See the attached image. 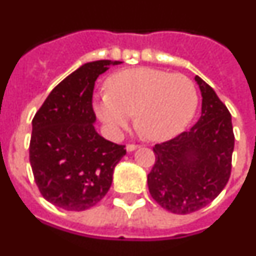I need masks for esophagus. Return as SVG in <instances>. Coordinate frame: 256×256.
<instances>
[{
  "mask_svg": "<svg viewBox=\"0 0 256 256\" xmlns=\"http://www.w3.org/2000/svg\"><path fill=\"white\" fill-rule=\"evenodd\" d=\"M126 151H128V152H132V151L140 148V146H138V144H126Z\"/></svg>",
  "mask_w": 256,
  "mask_h": 256,
  "instance_id": "obj_1",
  "label": "esophagus"
}]
</instances>
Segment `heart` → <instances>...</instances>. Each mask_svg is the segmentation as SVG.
Masks as SVG:
<instances>
[{
    "instance_id": "b5f03b06",
    "label": "heart",
    "mask_w": 256,
    "mask_h": 256,
    "mask_svg": "<svg viewBox=\"0 0 256 256\" xmlns=\"http://www.w3.org/2000/svg\"><path fill=\"white\" fill-rule=\"evenodd\" d=\"M108 90L94 97V110L112 136L136 115V124L150 141H168L186 130L198 104L191 79L152 68L119 72L108 78Z\"/></svg>"
}]
</instances>
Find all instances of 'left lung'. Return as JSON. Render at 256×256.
Instances as JSON below:
<instances>
[{"label": "left lung", "instance_id": "left-lung-1", "mask_svg": "<svg viewBox=\"0 0 256 256\" xmlns=\"http://www.w3.org/2000/svg\"><path fill=\"white\" fill-rule=\"evenodd\" d=\"M202 104L198 123L170 141L155 144L148 176L151 196L174 214H190L210 204L227 184L234 134L228 108L198 76Z\"/></svg>", "mask_w": 256, "mask_h": 256}]
</instances>
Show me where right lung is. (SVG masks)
I'll return each mask as SVG.
<instances>
[{"label":"right lung","instance_id":"1","mask_svg":"<svg viewBox=\"0 0 256 256\" xmlns=\"http://www.w3.org/2000/svg\"><path fill=\"white\" fill-rule=\"evenodd\" d=\"M122 61L86 62L51 91L32 122L29 162L40 194L56 206L83 212L104 198L122 144L97 133L92 94L96 79Z\"/></svg>","mask_w":256,"mask_h":256}]
</instances>
